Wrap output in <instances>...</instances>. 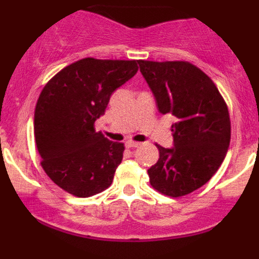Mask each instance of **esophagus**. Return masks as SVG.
I'll list each match as a JSON object with an SVG mask.
<instances>
[{
	"mask_svg": "<svg viewBox=\"0 0 259 259\" xmlns=\"http://www.w3.org/2000/svg\"><path fill=\"white\" fill-rule=\"evenodd\" d=\"M140 142H135V141H132V140H129V141L125 142V146L129 147V148H135V147H139L140 146Z\"/></svg>",
	"mask_w": 259,
	"mask_h": 259,
	"instance_id": "obj_1",
	"label": "esophagus"
}]
</instances>
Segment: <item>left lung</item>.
<instances>
[{
	"mask_svg": "<svg viewBox=\"0 0 259 259\" xmlns=\"http://www.w3.org/2000/svg\"><path fill=\"white\" fill-rule=\"evenodd\" d=\"M158 111L177 118L174 147L156 145L159 159L147 170L152 187L180 197L203 186L227 156L230 144L228 106L212 79L185 61H139Z\"/></svg>",
	"mask_w": 259,
	"mask_h": 259,
	"instance_id": "8db88e82",
	"label": "left lung"
}]
</instances>
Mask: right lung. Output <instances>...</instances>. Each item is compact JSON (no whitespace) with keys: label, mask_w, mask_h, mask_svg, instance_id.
<instances>
[{"label":"right lung","mask_w":259,"mask_h":259,"mask_svg":"<svg viewBox=\"0 0 259 259\" xmlns=\"http://www.w3.org/2000/svg\"><path fill=\"white\" fill-rule=\"evenodd\" d=\"M139 61L82 58L45 85L34 115L41 167L56 185L76 197L111 186L124 144L95 130L111 95L139 70Z\"/></svg>","instance_id":"add662e5"}]
</instances>
